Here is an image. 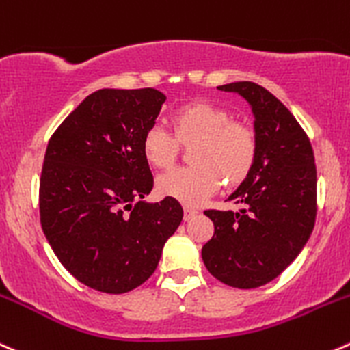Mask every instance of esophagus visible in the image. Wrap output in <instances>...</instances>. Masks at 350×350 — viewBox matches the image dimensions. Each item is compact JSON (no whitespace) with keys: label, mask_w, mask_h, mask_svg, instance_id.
Returning <instances> with one entry per match:
<instances>
[{"label":"esophagus","mask_w":350,"mask_h":350,"mask_svg":"<svg viewBox=\"0 0 350 350\" xmlns=\"http://www.w3.org/2000/svg\"><path fill=\"white\" fill-rule=\"evenodd\" d=\"M196 213H198L196 210L189 208V206H185V220H186V222H188V220H191L193 217L196 215Z\"/></svg>","instance_id":"esophagus-1"}]
</instances>
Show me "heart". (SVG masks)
Wrapping results in <instances>:
<instances>
[{
	"instance_id": "obj_1",
	"label": "heart",
	"mask_w": 350,
	"mask_h": 350,
	"mask_svg": "<svg viewBox=\"0 0 350 350\" xmlns=\"http://www.w3.org/2000/svg\"><path fill=\"white\" fill-rule=\"evenodd\" d=\"M172 135L162 126L148 128L142 138V152L152 167L167 169L174 164L181 147H191L193 167L174 169L157 179V193L198 206L226 183L237 188L251 174L256 162V135L246 123L234 121L227 109L193 100L178 107L171 116Z\"/></svg>"
}]
</instances>
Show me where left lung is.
<instances>
[{
	"label": "left lung",
	"instance_id": "obj_1",
	"mask_svg": "<svg viewBox=\"0 0 350 350\" xmlns=\"http://www.w3.org/2000/svg\"><path fill=\"white\" fill-rule=\"evenodd\" d=\"M217 89L239 94L251 106L258 154L251 174L227 198L239 210L205 212L213 237L202 247V258L220 282L254 289L279 277L310 239L317 217V165L310 138L269 90L253 81Z\"/></svg>",
	"mask_w": 350,
	"mask_h": 350
}]
</instances>
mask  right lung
I'll list each match as a JSON object with an SVG mask.
<instances>
[{"label": "right lung", "instance_id": "right-lung-1", "mask_svg": "<svg viewBox=\"0 0 350 350\" xmlns=\"http://www.w3.org/2000/svg\"><path fill=\"white\" fill-rule=\"evenodd\" d=\"M164 103L155 89H100L47 144L39 188L42 230L61 265L100 293L142 286L183 220L176 200L144 202L154 178L142 138Z\"/></svg>", "mask_w": 350, "mask_h": 350}]
</instances>
